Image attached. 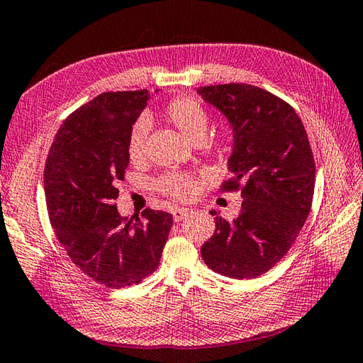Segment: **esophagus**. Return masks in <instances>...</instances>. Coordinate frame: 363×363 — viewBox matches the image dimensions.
Masks as SVG:
<instances>
[{"mask_svg": "<svg viewBox=\"0 0 363 363\" xmlns=\"http://www.w3.org/2000/svg\"><path fill=\"white\" fill-rule=\"evenodd\" d=\"M172 215H174V220L175 221H182V220H184V218L189 215V208H175L172 211Z\"/></svg>", "mask_w": 363, "mask_h": 363, "instance_id": "obj_1", "label": "esophagus"}]
</instances>
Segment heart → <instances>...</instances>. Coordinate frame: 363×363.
<instances>
[{"instance_id":"obj_1","label":"heart","mask_w":363,"mask_h":363,"mask_svg":"<svg viewBox=\"0 0 363 363\" xmlns=\"http://www.w3.org/2000/svg\"><path fill=\"white\" fill-rule=\"evenodd\" d=\"M164 117L191 143H201L208 131V113L193 99L177 98L164 108ZM150 125L145 118L134 123L128 135V158L131 162H139L145 156V143ZM160 188L177 199H188L196 193V182L188 175H166L160 180Z\"/></svg>"}]
</instances>
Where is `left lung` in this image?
I'll return each mask as SVG.
<instances>
[{"label": "left lung", "instance_id": "obj_1", "mask_svg": "<svg viewBox=\"0 0 363 363\" xmlns=\"http://www.w3.org/2000/svg\"><path fill=\"white\" fill-rule=\"evenodd\" d=\"M197 93L229 121L232 179L223 189L242 186L243 197L235 220L215 218L201 255L224 277L257 278L289 251L311 210L316 167L308 135L288 102L259 86L211 85Z\"/></svg>", "mask_w": 363, "mask_h": 363}]
</instances>
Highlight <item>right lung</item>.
I'll use <instances>...</instances> for the list:
<instances>
[{"label": "right lung", "instance_id": "right-lung-1", "mask_svg": "<svg viewBox=\"0 0 363 363\" xmlns=\"http://www.w3.org/2000/svg\"><path fill=\"white\" fill-rule=\"evenodd\" d=\"M150 96L108 91L86 102L60 126L44 169L57 238L86 277L111 289L139 284L158 269L174 224L167 211L152 208L143 220H128L115 203L129 164L128 135Z\"/></svg>", "mask_w": 363, "mask_h": 363}]
</instances>
